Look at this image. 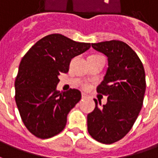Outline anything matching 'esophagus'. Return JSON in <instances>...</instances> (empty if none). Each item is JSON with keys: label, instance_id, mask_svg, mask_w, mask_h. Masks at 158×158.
Returning a JSON list of instances; mask_svg holds the SVG:
<instances>
[{"label": "esophagus", "instance_id": "esophagus-1", "mask_svg": "<svg viewBox=\"0 0 158 158\" xmlns=\"http://www.w3.org/2000/svg\"><path fill=\"white\" fill-rule=\"evenodd\" d=\"M89 98V96L85 93H82V98L83 99H86V98Z\"/></svg>", "mask_w": 158, "mask_h": 158}]
</instances>
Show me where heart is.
Here are the masks:
<instances>
[{
  "label": "heart",
  "instance_id": "b5f03b06",
  "mask_svg": "<svg viewBox=\"0 0 158 158\" xmlns=\"http://www.w3.org/2000/svg\"><path fill=\"white\" fill-rule=\"evenodd\" d=\"M81 87H82V89H84V90H88L90 88V85L87 83H83L82 85H81Z\"/></svg>",
  "mask_w": 158,
  "mask_h": 158
}]
</instances>
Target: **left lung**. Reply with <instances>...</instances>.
Listing matches in <instances>:
<instances>
[{"mask_svg": "<svg viewBox=\"0 0 158 158\" xmlns=\"http://www.w3.org/2000/svg\"><path fill=\"white\" fill-rule=\"evenodd\" d=\"M108 57V68L98 93L108 97L105 105L98 104L87 115L88 133L102 144L120 140L133 127L143 105L145 73L143 64L124 42L106 41L91 44Z\"/></svg>", "mask_w": 158, "mask_h": 158, "instance_id": "left-lung-1", "label": "left lung"}]
</instances>
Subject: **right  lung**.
Listing matches in <instances>:
<instances>
[{"label": "right lung", "instance_id": "1", "mask_svg": "<svg viewBox=\"0 0 158 158\" xmlns=\"http://www.w3.org/2000/svg\"><path fill=\"white\" fill-rule=\"evenodd\" d=\"M90 47L61 34L37 41L22 58L15 79V101L24 124L39 139L60 133L70 110L81 99V92L56 90L60 73H67L71 60Z\"/></svg>", "mask_w": 158, "mask_h": 158}]
</instances>
